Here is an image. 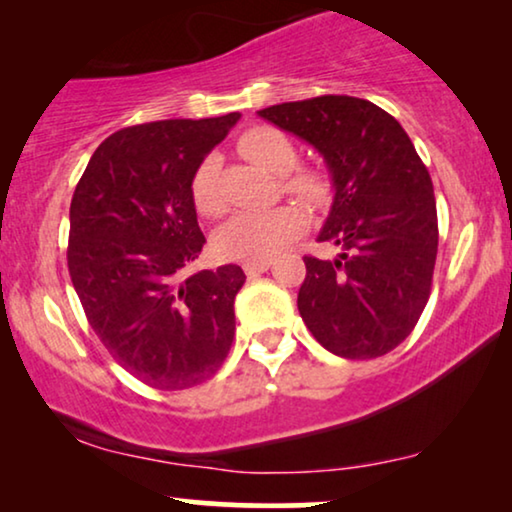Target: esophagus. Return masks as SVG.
I'll list each match as a JSON object with an SVG mask.
<instances>
[{
	"label": "esophagus",
	"mask_w": 512,
	"mask_h": 512,
	"mask_svg": "<svg viewBox=\"0 0 512 512\" xmlns=\"http://www.w3.org/2000/svg\"><path fill=\"white\" fill-rule=\"evenodd\" d=\"M271 267V260H255V262H245L243 271L248 276H260Z\"/></svg>",
	"instance_id": "esophagus-1"
}]
</instances>
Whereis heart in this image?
<instances>
[{"label": "heart", "mask_w": 512, "mask_h": 512, "mask_svg": "<svg viewBox=\"0 0 512 512\" xmlns=\"http://www.w3.org/2000/svg\"><path fill=\"white\" fill-rule=\"evenodd\" d=\"M238 149L252 163L278 177L285 175L283 187L309 206H325L330 201L332 185L323 170L299 168L297 149L283 131L274 126H255L238 140ZM192 201L199 213H222L220 194V156L208 154L192 175ZM304 227V217L297 208L281 206L271 210H238L215 231V250L224 260H269L281 252Z\"/></svg>", "instance_id": "b5f03b06"}]
</instances>
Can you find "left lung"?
Returning a JSON list of instances; mask_svg holds the SVG:
<instances>
[{
    "label": "left lung",
    "instance_id": "8db88e82",
    "mask_svg": "<svg viewBox=\"0 0 512 512\" xmlns=\"http://www.w3.org/2000/svg\"><path fill=\"white\" fill-rule=\"evenodd\" d=\"M262 119L323 156L335 199L318 241L335 260L304 257L299 316L335 356L379 358L410 337L431 295L438 255L433 182L391 114L351 95L283 102Z\"/></svg>",
    "mask_w": 512,
    "mask_h": 512
}]
</instances>
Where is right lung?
Returning a JSON list of instances; mask_svg holds the SVG:
<instances>
[{
	"mask_svg": "<svg viewBox=\"0 0 512 512\" xmlns=\"http://www.w3.org/2000/svg\"><path fill=\"white\" fill-rule=\"evenodd\" d=\"M241 114L124 128L95 149L74 189L67 267L88 323L142 384H201L234 342L236 264L187 274L206 236L192 175Z\"/></svg>",
	"mask_w": 512,
	"mask_h": 512,
	"instance_id": "obj_1",
	"label": "right lung"
}]
</instances>
